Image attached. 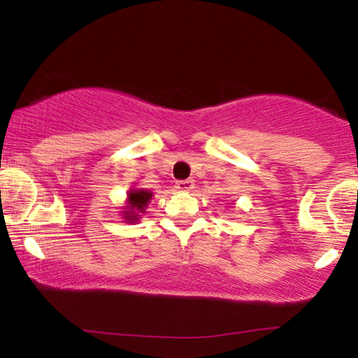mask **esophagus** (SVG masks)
I'll list each match as a JSON object with an SVG mask.
<instances>
[{
    "instance_id": "1",
    "label": "esophagus",
    "mask_w": 358,
    "mask_h": 358,
    "mask_svg": "<svg viewBox=\"0 0 358 358\" xmlns=\"http://www.w3.org/2000/svg\"><path fill=\"white\" fill-rule=\"evenodd\" d=\"M176 187H178L179 191H191V189L194 187V182H192L191 179L178 180V182H176Z\"/></svg>"
}]
</instances>
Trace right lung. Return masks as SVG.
<instances>
[{"instance_id": "add662e5", "label": "right lung", "mask_w": 358, "mask_h": 358, "mask_svg": "<svg viewBox=\"0 0 358 358\" xmlns=\"http://www.w3.org/2000/svg\"><path fill=\"white\" fill-rule=\"evenodd\" d=\"M152 197V192L142 191V189H137V191H130L129 194V208H125L127 211H124L125 220L134 222L138 220V213H145L147 203Z\"/></svg>"}]
</instances>
